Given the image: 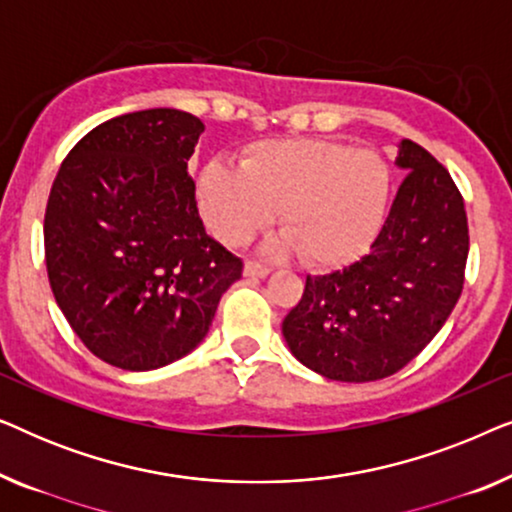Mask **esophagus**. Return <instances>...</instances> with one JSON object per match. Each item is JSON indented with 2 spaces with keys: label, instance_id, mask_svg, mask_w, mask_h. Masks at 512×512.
<instances>
[{
  "label": "esophagus",
  "instance_id": "34e87169",
  "mask_svg": "<svg viewBox=\"0 0 512 512\" xmlns=\"http://www.w3.org/2000/svg\"><path fill=\"white\" fill-rule=\"evenodd\" d=\"M268 275H270L268 265H261V263H247V265H244V277L258 279V277H268Z\"/></svg>",
  "mask_w": 512,
  "mask_h": 512
}]
</instances>
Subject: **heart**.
Instances as JSON below:
<instances>
[{"label":"heart","mask_w":512,"mask_h":512,"mask_svg":"<svg viewBox=\"0 0 512 512\" xmlns=\"http://www.w3.org/2000/svg\"><path fill=\"white\" fill-rule=\"evenodd\" d=\"M391 198V170L373 149H349L317 137L265 139L240 167L209 163L198 202L209 230L237 247L275 221L284 230L268 254L298 251L312 268L354 261L380 230Z\"/></svg>","instance_id":"obj_1"}]
</instances>
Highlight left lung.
Returning <instances> with one entry per match:
<instances>
[{"mask_svg": "<svg viewBox=\"0 0 512 512\" xmlns=\"http://www.w3.org/2000/svg\"><path fill=\"white\" fill-rule=\"evenodd\" d=\"M405 174L368 254L307 275L282 333L291 354L338 382H375L429 345L464 289L468 219L450 172L422 146L398 142Z\"/></svg>", "mask_w": 512, "mask_h": 512, "instance_id": "obj_1", "label": "left lung"}]
</instances>
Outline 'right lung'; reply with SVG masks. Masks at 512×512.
Instances as JSON below:
<instances>
[{
	"mask_svg": "<svg viewBox=\"0 0 512 512\" xmlns=\"http://www.w3.org/2000/svg\"><path fill=\"white\" fill-rule=\"evenodd\" d=\"M205 123L146 109L97 125L48 195L46 270L55 303L97 359L153 370L205 340L242 261L202 226L188 174Z\"/></svg>",
	"mask_w": 512,
	"mask_h": 512,
	"instance_id": "add662e5",
	"label": "right lung"
}]
</instances>
